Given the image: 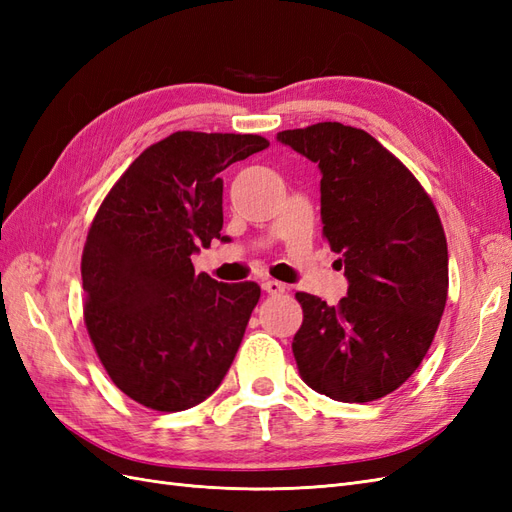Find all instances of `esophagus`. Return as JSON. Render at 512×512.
I'll return each instance as SVG.
<instances>
[{
    "label": "esophagus",
    "instance_id": "obj_1",
    "mask_svg": "<svg viewBox=\"0 0 512 512\" xmlns=\"http://www.w3.org/2000/svg\"><path fill=\"white\" fill-rule=\"evenodd\" d=\"M262 290H267L269 294H282L286 290V284L277 282V280H265L262 282Z\"/></svg>",
    "mask_w": 512,
    "mask_h": 512
}]
</instances>
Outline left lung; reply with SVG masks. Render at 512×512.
<instances>
[{
  "label": "left lung",
  "instance_id": "obj_1",
  "mask_svg": "<svg viewBox=\"0 0 512 512\" xmlns=\"http://www.w3.org/2000/svg\"><path fill=\"white\" fill-rule=\"evenodd\" d=\"M277 141L318 164L322 235L350 284L337 305L294 294L303 307L292 339L299 374L346 404L380 399L414 374L438 331L448 294L440 215L406 164L365 130L322 121Z\"/></svg>",
  "mask_w": 512,
  "mask_h": 512
}]
</instances>
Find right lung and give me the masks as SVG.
Returning <instances> with one entry per match:
<instances>
[{
	"label": "right lung",
	"mask_w": 512,
	"mask_h": 512,
	"mask_svg": "<svg viewBox=\"0 0 512 512\" xmlns=\"http://www.w3.org/2000/svg\"><path fill=\"white\" fill-rule=\"evenodd\" d=\"M267 147L258 134L175 132L102 200L81 258L83 316L108 378L136 404L188 410L235 359L260 286L196 275L190 256L222 237V170Z\"/></svg>",
	"instance_id": "obj_1"
}]
</instances>
